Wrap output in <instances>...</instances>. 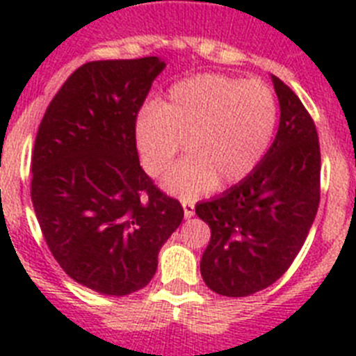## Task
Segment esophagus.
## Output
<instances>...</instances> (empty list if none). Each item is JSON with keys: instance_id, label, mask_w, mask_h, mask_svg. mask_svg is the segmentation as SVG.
Wrapping results in <instances>:
<instances>
[{"instance_id": "obj_1", "label": "esophagus", "mask_w": 356, "mask_h": 356, "mask_svg": "<svg viewBox=\"0 0 356 356\" xmlns=\"http://www.w3.org/2000/svg\"><path fill=\"white\" fill-rule=\"evenodd\" d=\"M181 205H184V216L185 219H191L194 216V205L191 201H181Z\"/></svg>"}]
</instances>
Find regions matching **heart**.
<instances>
[{
    "instance_id": "heart-1",
    "label": "heart",
    "mask_w": 356,
    "mask_h": 356,
    "mask_svg": "<svg viewBox=\"0 0 356 356\" xmlns=\"http://www.w3.org/2000/svg\"><path fill=\"white\" fill-rule=\"evenodd\" d=\"M278 103L259 80L200 74L172 85L159 106L135 121V144L151 176L168 171L175 156L191 153L163 180L169 193L196 197L219 184L229 187L257 169L275 137Z\"/></svg>"
}]
</instances>
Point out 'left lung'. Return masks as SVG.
Listing matches in <instances>:
<instances>
[{"label": "left lung", "mask_w": 356, "mask_h": 356, "mask_svg": "<svg viewBox=\"0 0 356 356\" xmlns=\"http://www.w3.org/2000/svg\"><path fill=\"white\" fill-rule=\"evenodd\" d=\"M271 78L280 102L275 143L250 176L196 205L197 217L210 226L201 276L210 291L228 298L275 284L300 253L319 207L316 124L291 87Z\"/></svg>", "instance_id": "obj_1"}]
</instances>
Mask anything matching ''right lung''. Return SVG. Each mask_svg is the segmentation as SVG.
Segmentation results:
<instances>
[{"label": "right lung", "instance_id": "obj_1", "mask_svg": "<svg viewBox=\"0 0 356 356\" xmlns=\"http://www.w3.org/2000/svg\"><path fill=\"white\" fill-rule=\"evenodd\" d=\"M165 67L159 56L87 62L49 103L31 155V203L65 275L103 296L146 287L180 201L139 163L135 121Z\"/></svg>", "mask_w": 356, "mask_h": 356}]
</instances>
